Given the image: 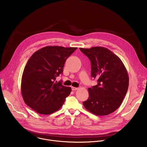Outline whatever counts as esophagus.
<instances>
[{"label": "esophagus", "instance_id": "34e87169", "mask_svg": "<svg viewBox=\"0 0 147 147\" xmlns=\"http://www.w3.org/2000/svg\"><path fill=\"white\" fill-rule=\"evenodd\" d=\"M71 89L73 91H76V90H77L78 89V88H77V87H71Z\"/></svg>", "mask_w": 147, "mask_h": 147}]
</instances>
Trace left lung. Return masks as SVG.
<instances>
[{
  "instance_id": "1",
  "label": "left lung",
  "mask_w": 147,
  "mask_h": 147,
  "mask_svg": "<svg viewBox=\"0 0 147 147\" xmlns=\"http://www.w3.org/2000/svg\"><path fill=\"white\" fill-rule=\"evenodd\" d=\"M91 61V76L97 85L88 88L89 98L83 105L97 116H106L117 109L127 93L129 78L120 59L108 48H80Z\"/></svg>"
}]
</instances>
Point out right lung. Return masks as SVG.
<instances>
[{
  "label": "right lung",
  "mask_w": 147,
  "mask_h": 147,
  "mask_svg": "<svg viewBox=\"0 0 147 147\" xmlns=\"http://www.w3.org/2000/svg\"><path fill=\"white\" fill-rule=\"evenodd\" d=\"M77 48L48 46L36 51L24 67L21 84L24 101L38 113L49 115L59 110L71 88L57 82L66 59Z\"/></svg>",
  "instance_id": "right-lung-1"
}]
</instances>
